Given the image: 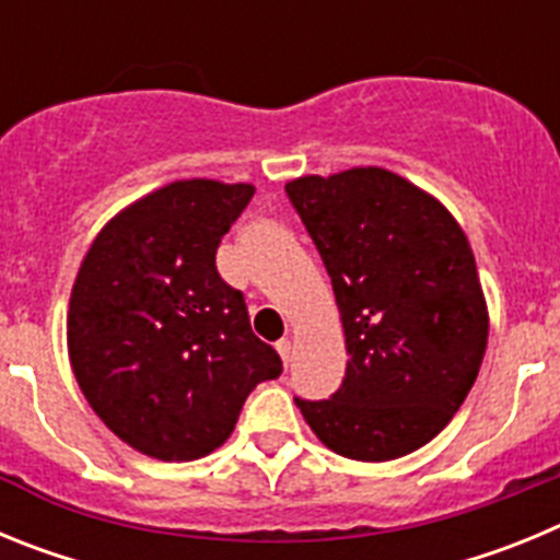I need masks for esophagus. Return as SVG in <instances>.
<instances>
[{"instance_id":"esophagus-1","label":"esophagus","mask_w":560,"mask_h":560,"mask_svg":"<svg viewBox=\"0 0 560 560\" xmlns=\"http://www.w3.org/2000/svg\"><path fill=\"white\" fill-rule=\"evenodd\" d=\"M277 353H280V359H283L285 364H289V359H291V341L289 339L277 341Z\"/></svg>"}]
</instances>
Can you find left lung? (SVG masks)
Returning <instances> with one entry per match:
<instances>
[{"instance_id": "8db88e82", "label": "left lung", "mask_w": 560, "mask_h": 560, "mask_svg": "<svg viewBox=\"0 0 560 560\" xmlns=\"http://www.w3.org/2000/svg\"><path fill=\"white\" fill-rule=\"evenodd\" d=\"M285 196L328 269L350 355L330 398L296 407L341 457H404L443 432L482 364L488 311L468 237L381 167L303 176Z\"/></svg>"}]
</instances>
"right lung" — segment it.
Segmentation results:
<instances>
[{
	"label": "right lung",
	"mask_w": 560,
	"mask_h": 560,
	"mask_svg": "<svg viewBox=\"0 0 560 560\" xmlns=\"http://www.w3.org/2000/svg\"><path fill=\"white\" fill-rule=\"evenodd\" d=\"M252 185L173 182L103 226L69 300V359L83 395L120 440L185 463L232 434L260 381L283 373L252 334L244 291L215 266Z\"/></svg>",
	"instance_id": "right-lung-1"
}]
</instances>
